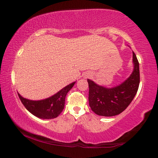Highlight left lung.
Here are the masks:
<instances>
[{"instance_id": "obj_1", "label": "left lung", "mask_w": 158, "mask_h": 158, "mask_svg": "<svg viewBox=\"0 0 158 158\" xmlns=\"http://www.w3.org/2000/svg\"><path fill=\"white\" fill-rule=\"evenodd\" d=\"M134 70L122 84L111 88L99 86L88 79V100L91 110L103 117L118 115L130 105L137 94L139 84V62L133 52Z\"/></svg>"}]
</instances>
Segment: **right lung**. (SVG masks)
I'll return each instance as SVG.
<instances>
[{
  "label": "right lung",
  "instance_id": "right-lung-1",
  "mask_svg": "<svg viewBox=\"0 0 158 158\" xmlns=\"http://www.w3.org/2000/svg\"><path fill=\"white\" fill-rule=\"evenodd\" d=\"M75 83L67 85L55 95L43 100H30L18 94L25 108L34 116L41 119H53L57 117L64 109L65 97Z\"/></svg>",
  "mask_w": 158,
  "mask_h": 158
}]
</instances>
